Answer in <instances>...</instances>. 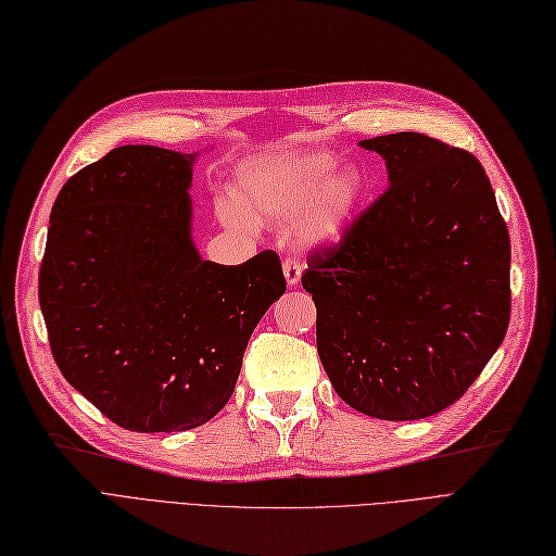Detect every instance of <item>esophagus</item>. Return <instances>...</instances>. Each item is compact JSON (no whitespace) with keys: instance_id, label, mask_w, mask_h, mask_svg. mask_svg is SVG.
<instances>
[{"instance_id":"esophagus-1","label":"esophagus","mask_w":556,"mask_h":556,"mask_svg":"<svg viewBox=\"0 0 556 556\" xmlns=\"http://www.w3.org/2000/svg\"><path fill=\"white\" fill-rule=\"evenodd\" d=\"M282 271H285V278L290 285H296L301 280V262L296 257H285L282 262Z\"/></svg>"}]
</instances>
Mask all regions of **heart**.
Listing matches in <instances>:
<instances>
[{
    "instance_id": "b5f03b06",
    "label": "heart",
    "mask_w": 556,
    "mask_h": 556,
    "mask_svg": "<svg viewBox=\"0 0 556 556\" xmlns=\"http://www.w3.org/2000/svg\"><path fill=\"white\" fill-rule=\"evenodd\" d=\"M361 188L358 172H336V161L321 154L255 161L241 172V204L253 218L287 225L311 206L301 225V237L311 243L340 239L358 204ZM225 218L237 229L251 227L239 208L227 206Z\"/></svg>"
}]
</instances>
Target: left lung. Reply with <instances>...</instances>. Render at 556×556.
Listing matches in <instances>:
<instances>
[{"mask_svg": "<svg viewBox=\"0 0 556 556\" xmlns=\"http://www.w3.org/2000/svg\"><path fill=\"white\" fill-rule=\"evenodd\" d=\"M361 147L391 186L308 255L317 352L356 412L416 420L460 400L510 319V239L494 190L467 149L424 132Z\"/></svg>", "mask_w": 556, "mask_h": 556, "instance_id": "8db88e82", "label": "left lung"}]
</instances>
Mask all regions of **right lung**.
<instances>
[{
  "mask_svg": "<svg viewBox=\"0 0 556 556\" xmlns=\"http://www.w3.org/2000/svg\"><path fill=\"white\" fill-rule=\"evenodd\" d=\"M193 154L126 144L64 184L38 303L68 384L130 432H181L235 391L245 344L285 292L280 257L202 260L190 241Z\"/></svg>",
  "mask_w": 556,
  "mask_h": 556,
  "instance_id": "obj_1",
  "label": "right lung"
}]
</instances>
